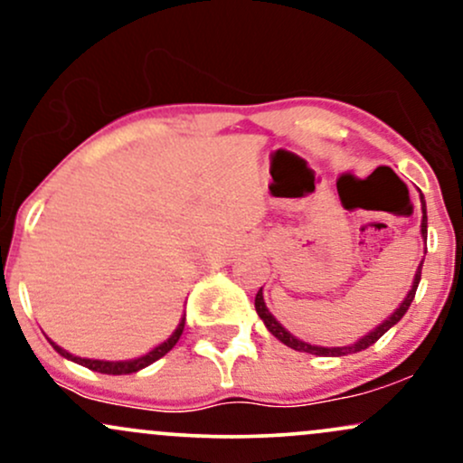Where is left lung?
I'll return each instance as SVG.
<instances>
[{"mask_svg":"<svg viewBox=\"0 0 463 463\" xmlns=\"http://www.w3.org/2000/svg\"><path fill=\"white\" fill-rule=\"evenodd\" d=\"M420 202H422V224H420V232H422V237L427 239V206H424V198H422V195H420ZM420 276H422V261H420V265H418L416 276H413L411 289H409L407 298L401 302V307H398V309H396L394 313H392V316L387 317V320H385L383 324H379V326H376L374 331H370L368 335H365V337H361L359 342L350 344V346H335V348L313 346V344H307V342H302V339L294 337V335L287 331L283 324H280V322L276 320V317L272 316V313H269L268 307H265L263 287H261V289H259L257 298H254V309H257L259 317H261L265 326H268V331L272 333L276 339H280V342H283L285 346H289V348H294V350H300V353L317 354V357H344V354H353V353H359V350L370 348L372 344H374L379 337H383V335H385L387 331H390V328L394 326L396 322H401V317L405 316L407 309H409V305H411V302H413V296H416V289H418V283H420Z\"/></svg>","mask_w":463,"mask_h":463,"instance_id":"1","label":"left lung"}]
</instances>
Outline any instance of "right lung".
Masks as SVG:
<instances>
[{"mask_svg":"<svg viewBox=\"0 0 463 463\" xmlns=\"http://www.w3.org/2000/svg\"><path fill=\"white\" fill-rule=\"evenodd\" d=\"M184 331V316L183 320H180V324L176 326V331H174L172 335H169L167 339H165L163 344H158L156 348H152L150 353L143 354V357H137V359H128V361H99V359H82V357H76V354L67 353V350H62L58 344H54L50 339V344L54 346V350L58 354H62L65 359H71L76 361V364L84 365V368L93 370V372H102V374H132V372H139L143 368H147V365L154 364V361H158L161 357H165V354L169 353L174 346H176V342L180 339V335H183Z\"/></svg>","mask_w":463,"mask_h":463,"instance_id":"obj_1","label":"right lung"}]
</instances>
